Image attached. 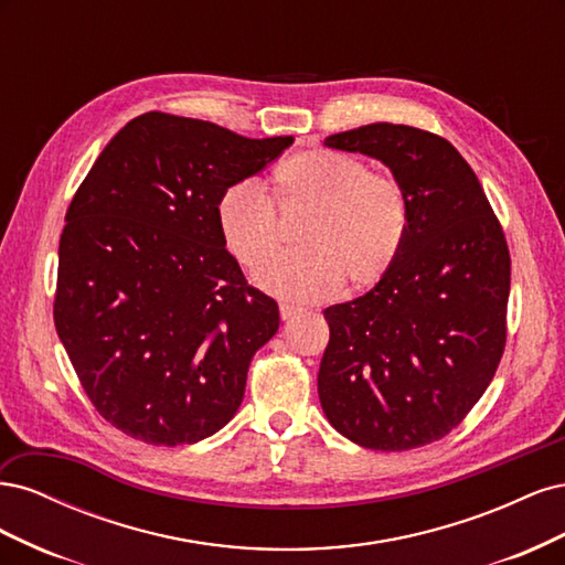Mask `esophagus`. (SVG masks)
I'll return each mask as SVG.
<instances>
[{
    "instance_id": "34e87169",
    "label": "esophagus",
    "mask_w": 565,
    "mask_h": 565,
    "mask_svg": "<svg viewBox=\"0 0 565 565\" xmlns=\"http://www.w3.org/2000/svg\"><path fill=\"white\" fill-rule=\"evenodd\" d=\"M297 313H301V309H299V306H295V303H289V301H282V303H280V318H282V320H289V318H295Z\"/></svg>"
}]
</instances>
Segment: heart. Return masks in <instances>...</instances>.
<instances>
[{"label": "heart", "mask_w": 565, "mask_h": 565, "mask_svg": "<svg viewBox=\"0 0 565 565\" xmlns=\"http://www.w3.org/2000/svg\"><path fill=\"white\" fill-rule=\"evenodd\" d=\"M276 198L280 204H313L301 228L306 245L273 254L254 273L256 282L280 297H330L347 276L367 287L403 247L407 202L401 183L344 152L309 150L285 160L276 169ZM216 224L241 264H259L278 247L276 204L256 179L235 181L218 195Z\"/></svg>", "instance_id": "obj_1"}]
</instances>
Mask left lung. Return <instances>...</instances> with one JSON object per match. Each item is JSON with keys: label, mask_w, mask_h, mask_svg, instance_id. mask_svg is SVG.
Here are the masks:
<instances>
[{"label": "left lung", "mask_w": 565, "mask_h": 565, "mask_svg": "<svg viewBox=\"0 0 565 565\" xmlns=\"http://www.w3.org/2000/svg\"><path fill=\"white\" fill-rule=\"evenodd\" d=\"M324 146L382 160L401 183L407 231L367 295L324 309V417L382 452L448 436L483 396L507 344L511 259L473 169L450 141L407 125H365Z\"/></svg>", "instance_id": "obj_1"}]
</instances>
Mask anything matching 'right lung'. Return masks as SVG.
I'll list each match as a JSON object with an SVG mask.
<instances>
[{"label":"right lung","instance_id":"right-lung-1","mask_svg":"<svg viewBox=\"0 0 565 565\" xmlns=\"http://www.w3.org/2000/svg\"><path fill=\"white\" fill-rule=\"evenodd\" d=\"M292 141L156 110L119 129L79 183L58 243L54 322L115 429L172 448L237 413L280 313L226 249L216 202Z\"/></svg>","mask_w":565,"mask_h":565}]
</instances>
